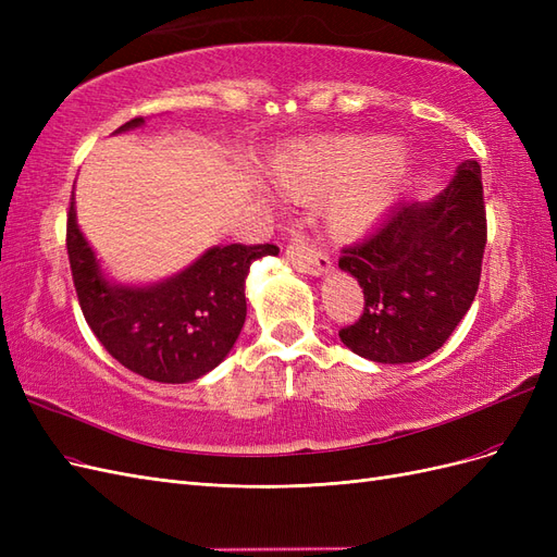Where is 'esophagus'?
<instances>
[{"label":"esophagus","instance_id":"34e87169","mask_svg":"<svg viewBox=\"0 0 557 557\" xmlns=\"http://www.w3.org/2000/svg\"><path fill=\"white\" fill-rule=\"evenodd\" d=\"M285 258L288 262L297 269L301 274H309V276H323L332 272V262L325 256V252H320L313 244L309 242H295L285 250Z\"/></svg>","mask_w":557,"mask_h":557}]
</instances>
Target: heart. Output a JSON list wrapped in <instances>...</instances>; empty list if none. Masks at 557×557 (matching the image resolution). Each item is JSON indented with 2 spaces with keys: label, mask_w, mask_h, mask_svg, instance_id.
Returning a JSON list of instances; mask_svg holds the SVG:
<instances>
[{
  "label": "heart",
  "mask_w": 557,
  "mask_h": 557,
  "mask_svg": "<svg viewBox=\"0 0 557 557\" xmlns=\"http://www.w3.org/2000/svg\"><path fill=\"white\" fill-rule=\"evenodd\" d=\"M416 172L411 150L381 134H334L283 146L269 164L276 190L318 201L336 242L372 234L395 209Z\"/></svg>",
  "instance_id": "1"
}]
</instances>
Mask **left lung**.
Here are the masks:
<instances>
[{
	"instance_id": "8db88e82",
	"label": "left lung",
	"mask_w": 557,
	"mask_h": 557,
	"mask_svg": "<svg viewBox=\"0 0 557 557\" xmlns=\"http://www.w3.org/2000/svg\"><path fill=\"white\" fill-rule=\"evenodd\" d=\"M487 239L481 166L465 160L428 201H401L339 267L358 278L364 311L339 339L360 358L404 364L428 358L458 327L481 281Z\"/></svg>"
}]
</instances>
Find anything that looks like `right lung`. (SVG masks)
<instances>
[{
	"label": "right lung",
	"instance_id": "add662e5",
	"mask_svg": "<svg viewBox=\"0 0 557 557\" xmlns=\"http://www.w3.org/2000/svg\"><path fill=\"white\" fill-rule=\"evenodd\" d=\"M132 117L117 132L141 127ZM78 305L90 330L129 372L158 383H190L221 364L246 320V276L250 264L276 256L274 244L213 246L183 272L150 285L111 281L76 223L72 197L66 213Z\"/></svg>",
	"mask_w": 557,
	"mask_h": 557
}]
</instances>
